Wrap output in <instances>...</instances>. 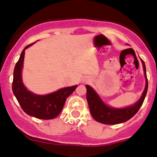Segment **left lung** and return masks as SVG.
I'll return each instance as SVG.
<instances>
[{"mask_svg": "<svg viewBox=\"0 0 157 157\" xmlns=\"http://www.w3.org/2000/svg\"><path fill=\"white\" fill-rule=\"evenodd\" d=\"M144 75L145 77V87L141 98L136 103L131 106L125 108H113L109 106L101 100L96 91L89 85H86L87 88V101L88 103L90 112L94 120L104 124H118L126 122L137 113L142 106L148 90V80L146 76L145 65L142 59Z\"/></svg>", "mask_w": 157, "mask_h": 157, "instance_id": "1", "label": "left lung"}]
</instances>
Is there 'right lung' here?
Instances as JSON below:
<instances>
[{
    "label": "right lung",
    "instance_id": "obj_1",
    "mask_svg": "<svg viewBox=\"0 0 157 157\" xmlns=\"http://www.w3.org/2000/svg\"><path fill=\"white\" fill-rule=\"evenodd\" d=\"M33 44L27 45L22 50L19 61L14 69L12 91L23 111L38 119H54L61 113L66 98L75 91L77 85L63 87L48 94H36L27 90L23 84L22 70L23 67L25 50Z\"/></svg>",
    "mask_w": 157,
    "mask_h": 157
}]
</instances>
